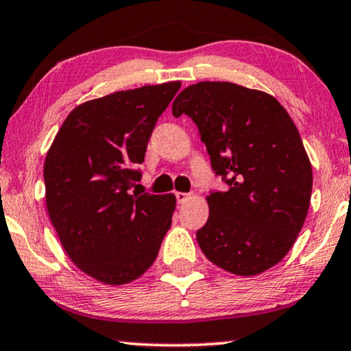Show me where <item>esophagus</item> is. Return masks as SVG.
Masks as SVG:
<instances>
[{"label": "esophagus", "instance_id": "1", "mask_svg": "<svg viewBox=\"0 0 351 351\" xmlns=\"http://www.w3.org/2000/svg\"><path fill=\"white\" fill-rule=\"evenodd\" d=\"M190 193H184V191H176V198L177 203H185L186 199H190Z\"/></svg>", "mask_w": 351, "mask_h": 351}]
</instances>
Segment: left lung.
<instances>
[{
  "instance_id": "obj_1",
  "label": "left lung",
  "mask_w": 351,
  "mask_h": 351,
  "mask_svg": "<svg viewBox=\"0 0 351 351\" xmlns=\"http://www.w3.org/2000/svg\"><path fill=\"white\" fill-rule=\"evenodd\" d=\"M172 114L193 119L227 191H210L196 232L214 265L238 276L268 270L289 252L310 208L313 174L285 107L257 89L201 81L177 95Z\"/></svg>"
}]
</instances>
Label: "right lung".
Wrapping results in <instances>:
<instances>
[{"instance_id":"obj_1","label":"right lung","mask_w":351,"mask_h":351,"mask_svg":"<svg viewBox=\"0 0 351 351\" xmlns=\"http://www.w3.org/2000/svg\"><path fill=\"white\" fill-rule=\"evenodd\" d=\"M180 81L118 90L76 107L45 161L46 208L65 252L104 285H126L155 262L176 196L131 191L158 118Z\"/></svg>"}]
</instances>
